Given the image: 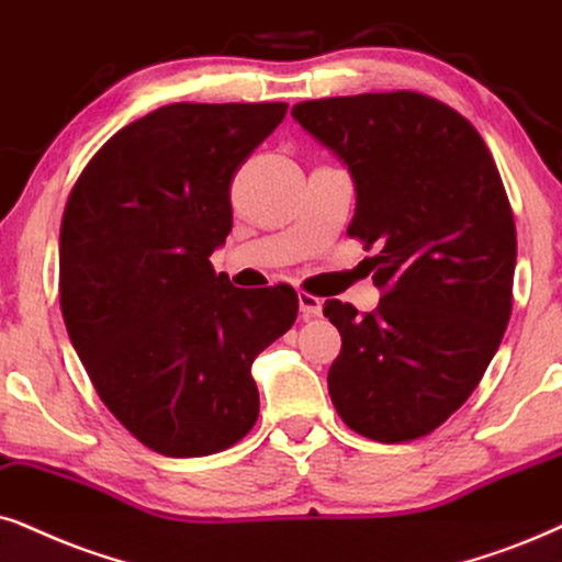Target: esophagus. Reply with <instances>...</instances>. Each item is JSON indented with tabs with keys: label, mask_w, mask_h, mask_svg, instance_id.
<instances>
[{
	"label": "esophagus",
	"mask_w": 562,
	"mask_h": 562,
	"mask_svg": "<svg viewBox=\"0 0 562 562\" xmlns=\"http://www.w3.org/2000/svg\"><path fill=\"white\" fill-rule=\"evenodd\" d=\"M297 305H301L303 318H314V316H322L324 301H322V297L305 293V290H303V293H297Z\"/></svg>",
	"instance_id": "1"
}]
</instances>
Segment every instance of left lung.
Listing matches in <instances>:
<instances>
[{
    "label": "left lung",
    "mask_w": 562,
    "mask_h": 562,
    "mask_svg": "<svg viewBox=\"0 0 562 562\" xmlns=\"http://www.w3.org/2000/svg\"><path fill=\"white\" fill-rule=\"evenodd\" d=\"M295 122L347 162L358 238L381 290L371 314L324 303L342 334L329 396L379 443L430 436L470 400L514 308L516 225L480 132L412 90L322 98Z\"/></svg>",
    "instance_id": "obj_1"
}]
</instances>
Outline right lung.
Instances as JSON below:
<instances>
[{
    "instance_id": "right-lung-1",
    "label": "right lung",
    "mask_w": 562,
    "mask_h": 562,
    "mask_svg": "<svg viewBox=\"0 0 562 562\" xmlns=\"http://www.w3.org/2000/svg\"><path fill=\"white\" fill-rule=\"evenodd\" d=\"M288 103H170L119 130L69 191L59 305L111 415L162 457L236 446L259 417L251 363L297 316L290 285L240 290L210 254L231 183Z\"/></svg>"
}]
</instances>
